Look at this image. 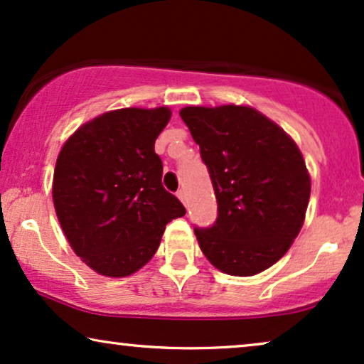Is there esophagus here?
<instances>
[{"label": "esophagus", "instance_id": "34e87169", "mask_svg": "<svg viewBox=\"0 0 364 364\" xmlns=\"http://www.w3.org/2000/svg\"><path fill=\"white\" fill-rule=\"evenodd\" d=\"M176 196L179 198V200H181L183 205L186 206V203H188V200H186V191H185V190H179V191L176 193Z\"/></svg>", "mask_w": 364, "mask_h": 364}]
</instances>
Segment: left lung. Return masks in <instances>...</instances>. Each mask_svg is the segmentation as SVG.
Instances as JSON below:
<instances>
[{"label": "left lung", "instance_id": "obj_1", "mask_svg": "<svg viewBox=\"0 0 364 364\" xmlns=\"http://www.w3.org/2000/svg\"><path fill=\"white\" fill-rule=\"evenodd\" d=\"M179 116L200 144L218 201L210 228H195L203 255L223 273L268 269L301 230L311 193L296 143L250 106H186Z\"/></svg>", "mask_w": 364, "mask_h": 364}]
</instances>
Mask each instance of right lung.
Wrapping results in <instances>:
<instances>
[{"instance_id":"obj_1","label":"right lung","mask_w":364,"mask_h":364,"mask_svg":"<svg viewBox=\"0 0 364 364\" xmlns=\"http://www.w3.org/2000/svg\"><path fill=\"white\" fill-rule=\"evenodd\" d=\"M169 118L166 106L108 111L77 128L58 154L56 216L73 251L96 273L133 274L156 253L168 223L185 216L163 188L154 153Z\"/></svg>"}]
</instances>
